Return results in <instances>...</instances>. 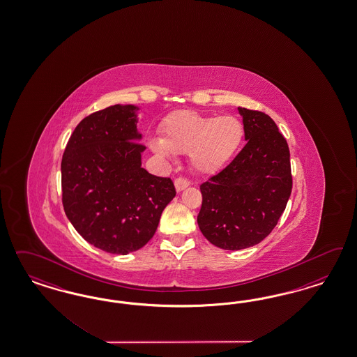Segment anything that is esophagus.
Here are the masks:
<instances>
[{"label":"esophagus","instance_id":"1","mask_svg":"<svg viewBox=\"0 0 357 357\" xmlns=\"http://www.w3.org/2000/svg\"><path fill=\"white\" fill-rule=\"evenodd\" d=\"M174 184H175L176 192H182L184 188H187L190 185V182L187 179H184V178H176Z\"/></svg>","mask_w":357,"mask_h":357}]
</instances>
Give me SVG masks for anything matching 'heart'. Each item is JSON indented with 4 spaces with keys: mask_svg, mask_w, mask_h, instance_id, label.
Masks as SVG:
<instances>
[{
    "mask_svg": "<svg viewBox=\"0 0 357 357\" xmlns=\"http://www.w3.org/2000/svg\"><path fill=\"white\" fill-rule=\"evenodd\" d=\"M243 133V126L236 116L179 111L163 120L161 140L151 139L149 148L167 161L173 160V153H188L196 173L212 175L233 160Z\"/></svg>",
    "mask_w": 357,
    "mask_h": 357,
    "instance_id": "heart-1",
    "label": "heart"
}]
</instances>
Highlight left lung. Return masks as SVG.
<instances>
[{
	"label": "left lung",
	"instance_id": "obj_1",
	"mask_svg": "<svg viewBox=\"0 0 357 357\" xmlns=\"http://www.w3.org/2000/svg\"><path fill=\"white\" fill-rule=\"evenodd\" d=\"M248 144L227 167L200 185L197 225L217 248L258 245L276 227L292 192L291 154L275 121L238 107Z\"/></svg>",
	"mask_w": 357,
	"mask_h": 357
}]
</instances>
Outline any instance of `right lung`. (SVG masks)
<instances>
[{"label": "right lung", "instance_id": "add662e5", "mask_svg": "<svg viewBox=\"0 0 357 357\" xmlns=\"http://www.w3.org/2000/svg\"><path fill=\"white\" fill-rule=\"evenodd\" d=\"M139 109L115 105L81 120L61 161L65 215L81 237L111 254L145 246L176 194L170 178L141 166Z\"/></svg>", "mask_w": 357, "mask_h": 357}]
</instances>
